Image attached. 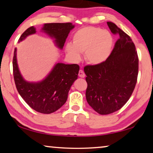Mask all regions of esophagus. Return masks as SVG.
Wrapping results in <instances>:
<instances>
[{
  "instance_id": "1",
  "label": "esophagus",
  "mask_w": 153,
  "mask_h": 153,
  "mask_svg": "<svg viewBox=\"0 0 153 153\" xmlns=\"http://www.w3.org/2000/svg\"><path fill=\"white\" fill-rule=\"evenodd\" d=\"M78 76H79V77H82V78H84V77H85V74H84V71H83V70H81V69H80V70L79 71Z\"/></svg>"
}]
</instances>
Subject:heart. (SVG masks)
Returning <instances> with one entry per match:
<instances>
[{
    "instance_id": "heart-1",
    "label": "heart",
    "mask_w": 153,
    "mask_h": 153,
    "mask_svg": "<svg viewBox=\"0 0 153 153\" xmlns=\"http://www.w3.org/2000/svg\"><path fill=\"white\" fill-rule=\"evenodd\" d=\"M113 43V37L109 32L88 26L77 30L73 36V44H66L65 50L76 61H79L81 53H85L88 63L98 65L109 57Z\"/></svg>"
}]
</instances>
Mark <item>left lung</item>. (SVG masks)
Segmentation results:
<instances>
[{"instance_id":"left-lung-1","label":"left lung","mask_w":153,"mask_h":153,"mask_svg":"<svg viewBox=\"0 0 153 153\" xmlns=\"http://www.w3.org/2000/svg\"><path fill=\"white\" fill-rule=\"evenodd\" d=\"M118 40L107 60L98 65L84 67L89 105L100 115L115 112L130 98L138 74V58L130 37L113 22H107Z\"/></svg>"}]
</instances>
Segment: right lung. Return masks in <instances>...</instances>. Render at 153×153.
Returning a JSON list of instances; mask_svg holds the SVG:
<instances>
[{
	"label": "right lung",
	"instance_id": "right-lung-1",
	"mask_svg": "<svg viewBox=\"0 0 153 153\" xmlns=\"http://www.w3.org/2000/svg\"><path fill=\"white\" fill-rule=\"evenodd\" d=\"M75 25L71 23L45 24L40 32L45 33L59 49L62 50L67 36ZM36 28L30 27L22 33L18 42L28 36L36 33ZM13 76L18 92L25 102L33 110L44 114H50L60 108L67 101L68 93L77 79L79 67L77 64H65L56 62L45 78L38 82L25 80L21 74L17 59V48L13 60Z\"/></svg>",
	"mask_w": 153,
	"mask_h": 153
}]
</instances>
